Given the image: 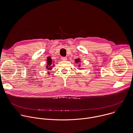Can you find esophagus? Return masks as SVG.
<instances>
[{"label":"esophagus","instance_id":"obj_1","mask_svg":"<svg viewBox=\"0 0 133 133\" xmlns=\"http://www.w3.org/2000/svg\"><path fill=\"white\" fill-rule=\"evenodd\" d=\"M62 60L63 61H67V59L66 57H62Z\"/></svg>","mask_w":133,"mask_h":133}]
</instances>
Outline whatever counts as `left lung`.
Here are the masks:
<instances>
[{
    "label": "left lung",
    "mask_w": 133,
    "mask_h": 133,
    "mask_svg": "<svg viewBox=\"0 0 133 133\" xmlns=\"http://www.w3.org/2000/svg\"><path fill=\"white\" fill-rule=\"evenodd\" d=\"M75 62L76 63V64H78L79 65H78V66H79V67H80V64H79L80 62H81V59L80 58H76L75 59Z\"/></svg>",
    "instance_id": "1"
}]
</instances>
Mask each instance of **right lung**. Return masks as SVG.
I'll use <instances>...</instances> for the list:
<instances>
[{
	"label": "right lung",
	"instance_id": "obj_1",
	"mask_svg": "<svg viewBox=\"0 0 133 133\" xmlns=\"http://www.w3.org/2000/svg\"><path fill=\"white\" fill-rule=\"evenodd\" d=\"M46 68L48 70H51L52 69V68H53V67L54 66V64L52 61V59L51 58V56H49L47 57V59H46ZM50 71H48V74L49 75H50Z\"/></svg>",
	"mask_w": 133,
	"mask_h": 133
}]
</instances>
